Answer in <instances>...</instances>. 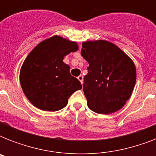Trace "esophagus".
Masks as SVG:
<instances>
[{
  "label": "esophagus",
  "mask_w": 156,
  "mask_h": 156,
  "mask_svg": "<svg viewBox=\"0 0 156 156\" xmlns=\"http://www.w3.org/2000/svg\"><path fill=\"white\" fill-rule=\"evenodd\" d=\"M78 79L80 81V83L83 84V75H79L78 77Z\"/></svg>",
  "instance_id": "esophagus-1"
}]
</instances>
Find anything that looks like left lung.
<instances>
[{"label":"left lung","mask_w":156,"mask_h":156,"mask_svg":"<svg viewBox=\"0 0 156 156\" xmlns=\"http://www.w3.org/2000/svg\"><path fill=\"white\" fill-rule=\"evenodd\" d=\"M82 45L81 55L89 63L83 83L88 108L100 114L117 112L132 95L135 65L121 48L107 40L85 41Z\"/></svg>","instance_id":"1"}]
</instances>
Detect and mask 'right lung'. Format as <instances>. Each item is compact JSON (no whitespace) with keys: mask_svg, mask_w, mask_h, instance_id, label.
<instances>
[{"mask_svg":"<svg viewBox=\"0 0 156 156\" xmlns=\"http://www.w3.org/2000/svg\"><path fill=\"white\" fill-rule=\"evenodd\" d=\"M76 42L54 35L43 40L28 54L21 67L19 79L29 101L43 111L55 112L67 105L81 83L69 72L64 57L78 51Z\"/></svg>","mask_w":156,"mask_h":156,"instance_id":"right-lung-1","label":"right lung"}]
</instances>
